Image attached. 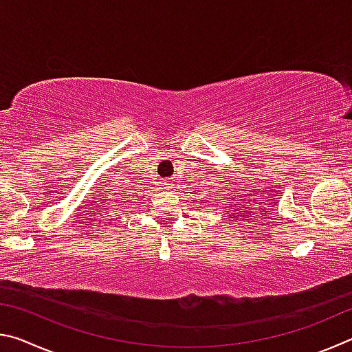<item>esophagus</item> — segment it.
I'll list each match as a JSON object with an SVG mask.
<instances>
[{
  "label": "esophagus",
  "instance_id": "34e87169",
  "mask_svg": "<svg viewBox=\"0 0 352 352\" xmlns=\"http://www.w3.org/2000/svg\"><path fill=\"white\" fill-rule=\"evenodd\" d=\"M172 188H174V180H170V178H164L163 182H160V189L164 192H169Z\"/></svg>",
  "mask_w": 352,
  "mask_h": 352
}]
</instances>
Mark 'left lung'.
I'll list each match as a JSON object with an SVG mask.
<instances>
[{
	"instance_id": "1",
	"label": "left lung",
	"mask_w": 352,
	"mask_h": 352,
	"mask_svg": "<svg viewBox=\"0 0 352 352\" xmlns=\"http://www.w3.org/2000/svg\"><path fill=\"white\" fill-rule=\"evenodd\" d=\"M189 201H192V200H189Z\"/></svg>"
}]
</instances>
